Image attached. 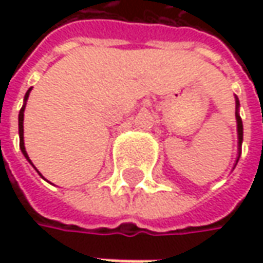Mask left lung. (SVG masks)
<instances>
[{
    "label": "left lung",
    "instance_id": "8db88e82",
    "mask_svg": "<svg viewBox=\"0 0 263 263\" xmlns=\"http://www.w3.org/2000/svg\"><path fill=\"white\" fill-rule=\"evenodd\" d=\"M238 108H240V102H238V98L236 96V121H237L238 154H237V159H236V164H234V167L237 165L238 158H240V154H241V143H243V123H241V117H240V114H238Z\"/></svg>",
    "mask_w": 263,
    "mask_h": 263
}]
</instances>
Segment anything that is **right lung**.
<instances>
[{"mask_svg":"<svg viewBox=\"0 0 263 263\" xmlns=\"http://www.w3.org/2000/svg\"><path fill=\"white\" fill-rule=\"evenodd\" d=\"M30 90H32V87L26 92L25 95V104H23V106H22V109H20V112H18V136H20V149H22V152H23V155H25V158L32 164V161L29 159V155H27V152H26V147H25V137H23V118H25V108H26V102H27V98H29V93H30ZM32 167H35L33 164H32ZM36 170V168H35ZM37 171V170H36ZM37 174L42 177V174L37 171ZM44 178V177H42Z\"/></svg>","mask_w":263,"mask_h":263,"instance_id":"obj_1","label":"right lung"}]
</instances>
